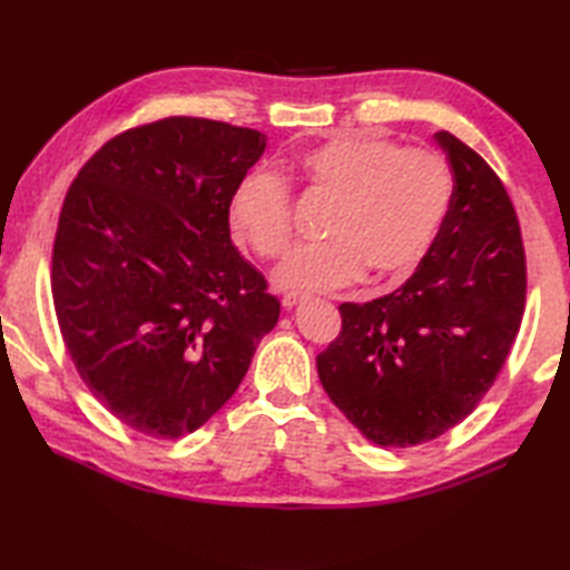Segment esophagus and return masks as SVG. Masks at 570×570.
I'll list each match as a JSON object with an SVG mask.
<instances>
[{
    "mask_svg": "<svg viewBox=\"0 0 570 570\" xmlns=\"http://www.w3.org/2000/svg\"><path fill=\"white\" fill-rule=\"evenodd\" d=\"M301 301H304V296H298V294H286V296L282 298V304H284V308L292 311V308H296V306L301 304Z\"/></svg>",
    "mask_w": 570,
    "mask_h": 570,
    "instance_id": "34e87169",
    "label": "esophagus"
}]
</instances>
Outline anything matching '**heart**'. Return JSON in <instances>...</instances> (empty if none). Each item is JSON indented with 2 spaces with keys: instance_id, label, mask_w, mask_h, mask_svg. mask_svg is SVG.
Returning a JSON list of instances; mask_svg holds the SVG:
<instances>
[{
  "instance_id": "b5f03b06",
  "label": "heart",
  "mask_w": 570,
  "mask_h": 570,
  "mask_svg": "<svg viewBox=\"0 0 570 570\" xmlns=\"http://www.w3.org/2000/svg\"><path fill=\"white\" fill-rule=\"evenodd\" d=\"M298 171L337 198L328 242L294 249L274 272L284 292H335L372 269L402 282L426 257L451 208L453 176L441 154L404 149L392 139L341 135L301 154ZM229 233L262 259L292 242V196L276 176L252 171L227 203Z\"/></svg>"
}]
</instances>
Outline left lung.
<instances>
[{
    "mask_svg": "<svg viewBox=\"0 0 570 570\" xmlns=\"http://www.w3.org/2000/svg\"><path fill=\"white\" fill-rule=\"evenodd\" d=\"M451 208L419 269L392 294L343 304L318 355L331 402L367 441L406 448L453 429L492 386L524 313L527 269L502 180L451 131Z\"/></svg>",
    "mask_w": 570,
    "mask_h": 570,
    "instance_id": "1",
    "label": "left lung"
}]
</instances>
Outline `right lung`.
Segmentation results:
<instances>
[{
    "label": "right lung",
    "instance_id": "right-lung-1",
    "mask_svg": "<svg viewBox=\"0 0 570 570\" xmlns=\"http://www.w3.org/2000/svg\"><path fill=\"white\" fill-rule=\"evenodd\" d=\"M264 147L257 129L166 117L107 141L68 190L51 272L60 333L90 392L144 435L200 429L278 321L227 225Z\"/></svg>",
    "mask_w": 570,
    "mask_h": 570
}]
</instances>
